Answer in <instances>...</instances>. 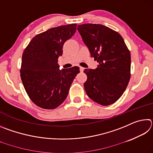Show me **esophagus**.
Masks as SVG:
<instances>
[{"label":"esophagus","mask_w":153,"mask_h":153,"mask_svg":"<svg viewBox=\"0 0 153 153\" xmlns=\"http://www.w3.org/2000/svg\"><path fill=\"white\" fill-rule=\"evenodd\" d=\"M79 70H80V71H81V72L84 71V67H79Z\"/></svg>","instance_id":"34e87169"}]
</instances>
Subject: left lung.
<instances>
[{"label": "left lung", "instance_id": "1", "mask_svg": "<svg viewBox=\"0 0 153 153\" xmlns=\"http://www.w3.org/2000/svg\"><path fill=\"white\" fill-rule=\"evenodd\" d=\"M77 30L98 63L95 69L84 70L86 94L101 105L113 104L122 96L130 79L129 51L120 33L103 25H79Z\"/></svg>", "mask_w": 153, "mask_h": 153}]
</instances>
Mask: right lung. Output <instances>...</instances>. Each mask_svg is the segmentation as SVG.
Segmentation results:
<instances>
[{"label":"right lung","mask_w":153,"mask_h":153,"mask_svg":"<svg viewBox=\"0 0 153 153\" xmlns=\"http://www.w3.org/2000/svg\"><path fill=\"white\" fill-rule=\"evenodd\" d=\"M76 24L53 27L36 35L22 55L20 76L32 102L45 109H53L63 102L79 68L59 69V56L63 46L76 32Z\"/></svg>","instance_id":"obj_1"}]
</instances>
